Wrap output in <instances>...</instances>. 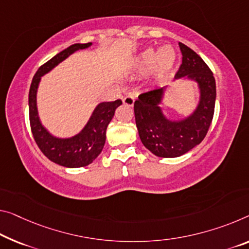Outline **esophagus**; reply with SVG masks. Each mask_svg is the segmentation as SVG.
Wrapping results in <instances>:
<instances>
[{"mask_svg": "<svg viewBox=\"0 0 249 249\" xmlns=\"http://www.w3.org/2000/svg\"><path fill=\"white\" fill-rule=\"evenodd\" d=\"M122 102H124L125 106L132 107L133 103H135V98H133L132 95H127V97H124V99H122Z\"/></svg>", "mask_w": 249, "mask_h": 249, "instance_id": "1", "label": "esophagus"}]
</instances>
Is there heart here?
Masks as SVG:
<instances>
[{"mask_svg": "<svg viewBox=\"0 0 249 249\" xmlns=\"http://www.w3.org/2000/svg\"><path fill=\"white\" fill-rule=\"evenodd\" d=\"M176 61H177V52L171 45H163L158 51L148 48L136 58L135 70L141 74L152 70V78L159 82L170 73Z\"/></svg>", "mask_w": 249, "mask_h": 249, "instance_id": "obj_1", "label": "heart"}]
</instances>
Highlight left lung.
<instances>
[{
    "instance_id": "1",
    "label": "left lung",
    "mask_w": 249,
    "mask_h": 249,
    "mask_svg": "<svg viewBox=\"0 0 249 249\" xmlns=\"http://www.w3.org/2000/svg\"><path fill=\"white\" fill-rule=\"evenodd\" d=\"M182 63L175 80L187 79L197 83L199 100L188 116L173 120L160 107L168 87L140 94L135 101L136 124L141 142L161 158L185 155L207 135L213 121L216 101V82L213 72L196 52L179 42Z\"/></svg>"
}]
</instances>
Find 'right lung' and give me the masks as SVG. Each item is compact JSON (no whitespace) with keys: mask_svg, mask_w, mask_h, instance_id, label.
Here are the masks:
<instances>
[{"mask_svg":"<svg viewBox=\"0 0 249 249\" xmlns=\"http://www.w3.org/2000/svg\"><path fill=\"white\" fill-rule=\"evenodd\" d=\"M91 45V42L85 44L75 43L58 53L39 68L30 87L29 113L34 140L40 150L51 161L67 168L86 167L100 155L106 142L107 127L112 120L116 109L122 105V101L118 99L111 102H100L94 108L90 119L81 131L69 138H59L53 136L40 120L36 105L37 89L42 76L49 73L74 52L88 49Z\"/></svg>","mask_w":249,"mask_h":249,"instance_id":"obj_1","label":"right lung"}]
</instances>
